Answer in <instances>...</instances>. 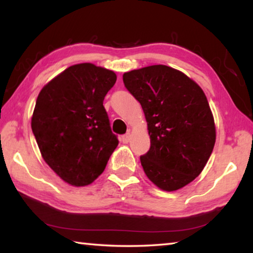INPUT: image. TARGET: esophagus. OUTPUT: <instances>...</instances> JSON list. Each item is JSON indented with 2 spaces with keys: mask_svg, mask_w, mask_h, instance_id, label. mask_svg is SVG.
I'll return each instance as SVG.
<instances>
[{
  "mask_svg": "<svg viewBox=\"0 0 253 253\" xmlns=\"http://www.w3.org/2000/svg\"><path fill=\"white\" fill-rule=\"evenodd\" d=\"M130 137H131L130 132H127V134H125L124 136H122V142H123V143H125V144H127V143L129 142V140H130Z\"/></svg>",
  "mask_w": 253,
  "mask_h": 253,
  "instance_id": "esophagus-1",
  "label": "esophagus"
}]
</instances>
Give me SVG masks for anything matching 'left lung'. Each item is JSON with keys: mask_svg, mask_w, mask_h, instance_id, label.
Returning a JSON list of instances; mask_svg holds the SVG:
<instances>
[{"mask_svg": "<svg viewBox=\"0 0 253 253\" xmlns=\"http://www.w3.org/2000/svg\"><path fill=\"white\" fill-rule=\"evenodd\" d=\"M125 87L139 101L151 148L140 156L146 176L173 192L198 177L215 144V124L207 96L194 80L164 65L123 75Z\"/></svg>", "mask_w": 253, "mask_h": 253, "instance_id": "8db88e82", "label": "left lung"}]
</instances>
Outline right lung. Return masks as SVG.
<instances>
[{"instance_id": "add662e5", "label": "right lung", "mask_w": 253, "mask_h": 253, "mask_svg": "<svg viewBox=\"0 0 253 253\" xmlns=\"http://www.w3.org/2000/svg\"><path fill=\"white\" fill-rule=\"evenodd\" d=\"M114 71L79 63L49 81L38 96L31 127L44 162L72 186L91 184L118 145L102 102Z\"/></svg>"}]
</instances>
